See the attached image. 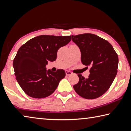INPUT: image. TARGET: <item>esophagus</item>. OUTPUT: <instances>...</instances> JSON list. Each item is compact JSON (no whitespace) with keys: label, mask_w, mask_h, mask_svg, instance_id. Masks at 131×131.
Wrapping results in <instances>:
<instances>
[{"label":"esophagus","mask_w":131,"mask_h":131,"mask_svg":"<svg viewBox=\"0 0 131 131\" xmlns=\"http://www.w3.org/2000/svg\"><path fill=\"white\" fill-rule=\"evenodd\" d=\"M72 74V73L71 71H66V75H67V76H69V75H71Z\"/></svg>","instance_id":"esophagus-1"}]
</instances>
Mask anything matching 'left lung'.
<instances>
[{
    "label": "left lung",
    "mask_w": 131,
    "mask_h": 131,
    "mask_svg": "<svg viewBox=\"0 0 131 131\" xmlns=\"http://www.w3.org/2000/svg\"><path fill=\"white\" fill-rule=\"evenodd\" d=\"M71 36L81 50L82 64L90 67L88 78L78 74L79 82L73 88L78 94L86 99L100 97L109 89L116 76L118 55L108 41L95 34Z\"/></svg>",
    "instance_id": "left-lung-1"
}]
</instances>
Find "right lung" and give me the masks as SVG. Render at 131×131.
I'll list each match as a JSON object with an SVG mask.
<instances>
[{
    "instance_id": "right-lung-1",
    "label": "right lung",
    "mask_w": 131,
    "mask_h": 131,
    "mask_svg": "<svg viewBox=\"0 0 131 131\" xmlns=\"http://www.w3.org/2000/svg\"><path fill=\"white\" fill-rule=\"evenodd\" d=\"M71 40V36L41 35L29 40L18 49L13 61L15 76L24 92L34 98L51 95L66 76L65 71L47 70L48 61H54L60 48Z\"/></svg>"
}]
</instances>
